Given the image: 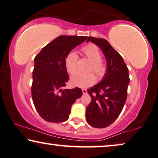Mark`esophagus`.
<instances>
[{"instance_id": "esophagus-1", "label": "esophagus", "mask_w": 158, "mask_h": 158, "mask_svg": "<svg viewBox=\"0 0 158 158\" xmlns=\"http://www.w3.org/2000/svg\"><path fill=\"white\" fill-rule=\"evenodd\" d=\"M82 92H83L84 94H87V91L85 89H82Z\"/></svg>"}]
</instances>
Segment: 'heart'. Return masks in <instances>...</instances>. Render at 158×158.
I'll return each mask as SVG.
<instances>
[{
  "label": "heart",
  "mask_w": 158,
  "mask_h": 158,
  "mask_svg": "<svg viewBox=\"0 0 158 158\" xmlns=\"http://www.w3.org/2000/svg\"><path fill=\"white\" fill-rule=\"evenodd\" d=\"M82 52L92 61L89 71H93L99 77H103L106 74V66L102 61V52L99 48L94 44H89L82 48ZM78 56L74 52H70L65 58L66 70L70 74H73L77 69ZM96 81V77L92 73H82L77 72L73 74L71 81L73 85L79 87H87Z\"/></svg>",
  "instance_id": "b5f03b06"
}]
</instances>
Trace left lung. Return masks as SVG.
<instances>
[{
	"label": "left lung",
	"mask_w": 158,
	"mask_h": 158,
	"mask_svg": "<svg viewBox=\"0 0 158 158\" xmlns=\"http://www.w3.org/2000/svg\"><path fill=\"white\" fill-rule=\"evenodd\" d=\"M105 56L106 72L100 83L87 90L92 101L86 109V120L93 127L104 128L117 119L127 96L128 68L123 58L104 39L88 37Z\"/></svg>",
	"instance_id": "1"
}]
</instances>
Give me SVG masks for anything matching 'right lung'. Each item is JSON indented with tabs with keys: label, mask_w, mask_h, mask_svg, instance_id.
<instances>
[{
	"label": "right lung",
	"mask_w": 158,
	"mask_h": 158,
	"mask_svg": "<svg viewBox=\"0 0 158 158\" xmlns=\"http://www.w3.org/2000/svg\"><path fill=\"white\" fill-rule=\"evenodd\" d=\"M87 38L60 35L44 46L35 56L31 95L35 110L44 120L55 123L66 121L72 104L81 97L80 88L63 89L69 79L65 58Z\"/></svg>",
	"instance_id": "right-lung-1"
}]
</instances>
